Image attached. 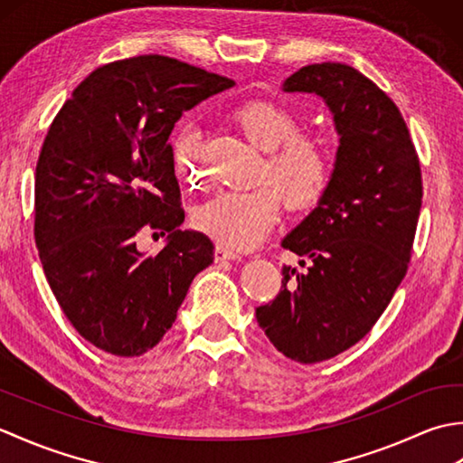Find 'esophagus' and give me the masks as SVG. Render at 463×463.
Segmentation results:
<instances>
[{
    "instance_id": "obj_1",
    "label": "esophagus",
    "mask_w": 463,
    "mask_h": 463,
    "mask_svg": "<svg viewBox=\"0 0 463 463\" xmlns=\"http://www.w3.org/2000/svg\"><path fill=\"white\" fill-rule=\"evenodd\" d=\"M234 259H241V254L237 250H232L231 247H224V244H216V249H214V260L216 262L234 260Z\"/></svg>"
}]
</instances>
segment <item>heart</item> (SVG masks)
<instances>
[{
  "label": "heart",
  "mask_w": 463,
  "mask_h": 463,
  "mask_svg": "<svg viewBox=\"0 0 463 463\" xmlns=\"http://www.w3.org/2000/svg\"><path fill=\"white\" fill-rule=\"evenodd\" d=\"M244 139L267 153L259 186L247 193H222L203 204L194 224L222 244L249 249L267 237L280 214V199L288 211H307L320 201L330 179L326 146L317 137L298 133V119L284 107L254 99L234 107L229 115ZM173 163L179 179L201 184L204 169L199 143L193 131H184L173 143Z\"/></svg>",
  "instance_id": "1"
}]
</instances>
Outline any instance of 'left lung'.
<instances>
[{"mask_svg": "<svg viewBox=\"0 0 463 463\" xmlns=\"http://www.w3.org/2000/svg\"><path fill=\"white\" fill-rule=\"evenodd\" d=\"M282 90L322 97L340 145L318 206L282 241L307 270L282 267L257 320L284 356L317 364L366 336L406 277L421 171L396 103L354 67L307 65Z\"/></svg>", "mask_w": 463, "mask_h": 463, "instance_id": "1", "label": "left lung"}]
</instances>
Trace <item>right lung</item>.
Wrapping results in <instances>:
<instances>
[{
	"label": "right lung",
	"mask_w": 463,
	"mask_h": 463,
	"mask_svg": "<svg viewBox=\"0 0 463 463\" xmlns=\"http://www.w3.org/2000/svg\"><path fill=\"white\" fill-rule=\"evenodd\" d=\"M165 55L107 63L49 127L35 169V244L67 320L115 356H141L173 326L213 241L181 231L184 211L169 135L183 111L232 87ZM141 230L170 232L149 258Z\"/></svg>",
	"instance_id": "1"
}]
</instances>
